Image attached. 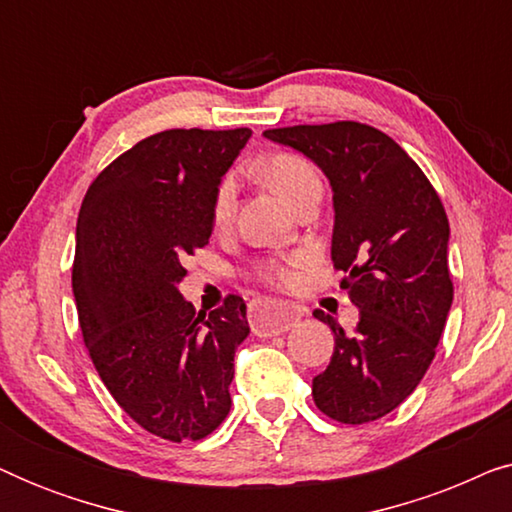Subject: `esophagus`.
<instances>
[{
	"label": "esophagus",
	"instance_id": "esophagus-1",
	"mask_svg": "<svg viewBox=\"0 0 512 512\" xmlns=\"http://www.w3.org/2000/svg\"><path fill=\"white\" fill-rule=\"evenodd\" d=\"M300 319V310L291 303L282 300H258L251 314V328L258 338H272L282 335Z\"/></svg>",
	"mask_w": 512,
	"mask_h": 512
}]
</instances>
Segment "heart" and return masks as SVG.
I'll list each match as a JSON object with an SVG mask.
<instances>
[{"label": "heart", "mask_w": 512, "mask_h": 512, "mask_svg": "<svg viewBox=\"0 0 512 512\" xmlns=\"http://www.w3.org/2000/svg\"><path fill=\"white\" fill-rule=\"evenodd\" d=\"M261 177L296 209L307 195L314 191H321L319 174L314 167L307 163L305 158L293 156V153H272L258 167ZM237 202V184L233 174L223 177L216 186L214 202H212V216L216 226H226L233 219ZM256 277H261L268 284H289L293 279L291 263L275 261V258H263L256 263Z\"/></svg>", "instance_id": "b5f03b06"}]
</instances>
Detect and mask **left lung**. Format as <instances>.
Here are the masks:
<instances>
[{
	"label": "left lung",
	"mask_w": 512,
	"mask_h": 512,
	"mask_svg": "<svg viewBox=\"0 0 512 512\" xmlns=\"http://www.w3.org/2000/svg\"><path fill=\"white\" fill-rule=\"evenodd\" d=\"M263 137L300 151L331 181V258L359 307L352 335L314 310L335 335L331 363L312 380L314 403L335 422H373L422 382L450 314L443 202L415 160L370 125H293Z\"/></svg>",
	"instance_id": "left-lung-1"
}]
</instances>
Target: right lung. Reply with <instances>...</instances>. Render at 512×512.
Returning <instances> with one entry per match:
<instances>
[{
    "label": "right lung",
    "mask_w": 512,
    "mask_h": 512,
    "mask_svg": "<svg viewBox=\"0 0 512 512\" xmlns=\"http://www.w3.org/2000/svg\"><path fill=\"white\" fill-rule=\"evenodd\" d=\"M251 130H165L97 174L76 221L72 289L90 359L116 403L153 436L181 443L230 412L247 305L195 312L184 258L214 230L216 186Z\"/></svg>",
    "instance_id": "obj_1"
}]
</instances>
